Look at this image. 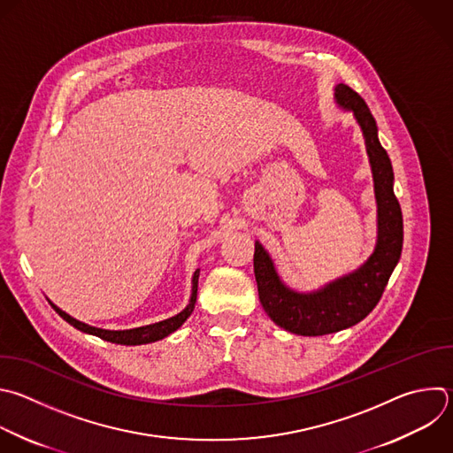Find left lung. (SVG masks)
<instances>
[{"label":"left lung","mask_w":453,"mask_h":453,"mask_svg":"<svg viewBox=\"0 0 453 453\" xmlns=\"http://www.w3.org/2000/svg\"><path fill=\"white\" fill-rule=\"evenodd\" d=\"M336 103L352 111L366 143L377 199V243L373 254L354 272L310 293L288 288L259 242L254 243V275L265 313L288 333L324 336L366 319L380 300L400 259L403 220L393 192V167L377 136L375 119L365 99L349 85L334 87Z\"/></svg>","instance_id":"8db88e82"}]
</instances>
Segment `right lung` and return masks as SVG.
Listing matches in <instances>:
<instances>
[{
	"instance_id": "obj_1",
	"label": "right lung",
	"mask_w": 453,
	"mask_h": 453,
	"mask_svg": "<svg viewBox=\"0 0 453 453\" xmlns=\"http://www.w3.org/2000/svg\"><path fill=\"white\" fill-rule=\"evenodd\" d=\"M197 282H199V268L194 272V277H192V295H190V303L188 306L178 313L176 317L173 319H167V320H162L158 324H150V326H143V327H136V329H126V331H108V329H99V327H92V326H87L73 317H69L65 311H62L60 308H57L53 303H50L53 306V310L67 322L71 324L73 327H76L78 331L81 333H87V334H92V336H97L104 342H110V343H117V345H145V343H153V342H158V340H164L167 338L169 334H173L174 331H178L185 322L187 319L192 315L194 308H196V300H197Z\"/></svg>"
}]
</instances>
